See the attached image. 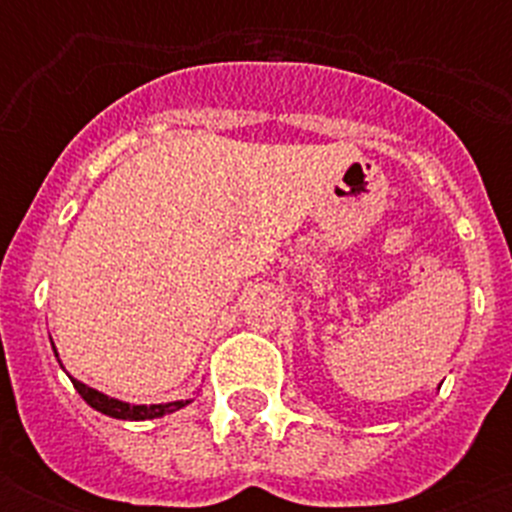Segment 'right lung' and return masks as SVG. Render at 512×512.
Segmentation results:
<instances>
[{
  "label": "right lung",
  "mask_w": 512,
  "mask_h": 512,
  "mask_svg": "<svg viewBox=\"0 0 512 512\" xmlns=\"http://www.w3.org/2000/svg\"><path fill=\"white\" fill-rule=\"evenodd\" d=\"M74 388L79 390V396L98 412L108 414V417H116V420H154V417H162V414L177 412L180 406L191 404V401H172V404H151V406H135L124 404V401H116V398H108L103 393H98L95 388H87L84 382L71 380Z\"/></svg>",
  "instance_id": "1"
}]
</instances>
